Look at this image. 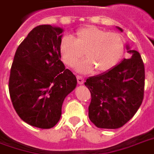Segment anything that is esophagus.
<instances>
[{
  "instance_id": "esophagus-1",
  "label": "esophagus",
  "mask_w": 154,
  "mask_h": 154,
  "mask_svg": "<svg viewBox=\"0 0 154 154\" xmlns=\"http://www.w3.org/2000/svg\"><path fill=\"white\" fill-rule=\"evenodd\" d=\"M77 83L78 84H83L84 83V78L82 77H81V76H77Z\"/></svg>"
}]
</instances>
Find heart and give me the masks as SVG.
<instances>
[{"label": "heart", "mask_w": 154, "mask_h": 154, "mask_svg": "<svg viewBox=\"0 0 154 154\" xmlns=\"http://www.w3.org/2000/svg\"><path fill=\"white\" fill-rule=\"evenodd\" d=\"M60 50L63 62L70 66H73L86 53L88 60L76 66L78 72L86 73L94 68L97 72H105L113 68L122 58L124 42L116 32L87 26L76 32L75 39L70 36H65Z\"/></svg>", "instance_id": "heart-1"}]
</instances>
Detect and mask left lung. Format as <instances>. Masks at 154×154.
Returning <instances> with one entry per match:
<instances>
[{"instance_id": "left-lung-1", "label": "left lung", "mask_w": 154, "mask_h": 154, "mask_svg": "<svg viewBox=\"0 0 154 154\" xmlns=\"http://www.w3.org/2000/svg\"><path fill=\"white\" fill-rule=\"evenodd\" d=\"M121 32L122 30L118 27ZM106 72L88 77L84 84L92 96L88 107L91 122L99 128H121L137 112L143 100L145 71L139 52Z\"/></svg>"}]
</instances>
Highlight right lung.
I'll use <instances>...</instances> for the list:
<instances>
[{
	"mask_svg": "<svg viewBox=\"0 0 154 154\" xmlns=\"http://www.w3.org/2000/svg\"><path fill=\"white\" fill-rule=\"evenodd\" d=\"M63 30L51 25L33 28L15 53L9 92L17 113L29 125L54 127L63 101L77 86V78L61 61Z\"/></svg>",
	"mask_w": 154,
	"mask_h": 154,
	"instance_id": "1",
	"label": "right lung"
}]
</instances>
